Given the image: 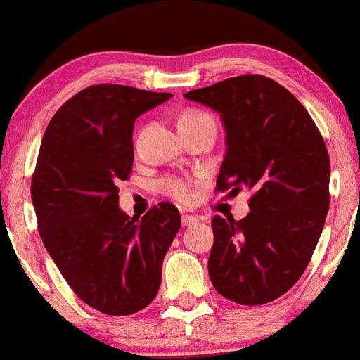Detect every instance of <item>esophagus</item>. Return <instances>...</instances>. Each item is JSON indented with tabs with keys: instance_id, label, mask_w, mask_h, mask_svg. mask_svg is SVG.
Listing matches in <instances>:
<instances>
[{
	"instance_id": "obj_1",
	"label": "esophagus",
	"mask_w": 360,
	"mask_h": 360,
	"mask_svg": "<svg viewBox=\"0 0 360 360\" xmlns=\"http://www.w3.org/2000/svg\"><path fill=\"white\" fill-rule=\"evenodd\" d=\"M199 221V217H195V214H181V225L184 227H191V225L198 224Z\"/></svg>"
}]
</instances>
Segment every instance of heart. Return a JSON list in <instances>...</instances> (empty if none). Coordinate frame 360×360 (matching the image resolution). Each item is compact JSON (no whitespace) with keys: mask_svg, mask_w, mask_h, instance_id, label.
Masks as SVG:
<instances>
[{"mask_svg":"<svg viewBox=\"0 0 360 360\" xmlns=\"http://www.w3.org/2000/svg\"><path fill=\"white\" fill-rule=\"evenodd\" d=\"M181 117H210L205 112H185ZM161 191L168 194L169 198L176 199V201L188 202L194 195V181L188 179H176V176H169V179L161 181Z\"/></svg>","mask_w":360,"mask_h":360,"instance_id":"b5f03b06","label":"heart"}]
</instances>
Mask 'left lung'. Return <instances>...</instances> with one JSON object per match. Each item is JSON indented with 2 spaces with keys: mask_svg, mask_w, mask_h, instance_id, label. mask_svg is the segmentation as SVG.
<instances>
[{
  "mask_svg": "<svg viewBox=\"0 0 360 360\" xmlns=\"http://www.w3.org/2000/svg\"><path fill=\"white\" fill-rule=\"evenodd\" d=\"M184 97L220 114L218 188L251 192L246 217L211 221V283L240 305L272 302L305 272L324 227L331 175L324 140L295 95L265 76L231 77Z\"/></svg>",
  "mask_w": 360,
  "mask_h": 360,
  "instance_id": "8db88e82",
  "label": "left lung"
}]
</instances>
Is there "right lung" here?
Returning <instances> with one entry per match:
<instances>
[{"label":"right lung","mask_w":360,"mask_h":360,"mask_svg":"<svg viewBox=\"0 0 360 360\" xmlns=\"http://www.w3.org/2000/svg\"><path fill=\"white\" fill-rule=\"evenodd\" d=\"M169 97L95 84L55 112L39 147L31 195L44 248L72 291L109 316L155 298L181 224L172 202L128 217L116 187L131 172L135 120Z\"/></svg>","instance_id":"obj_1"}]
</instances>
